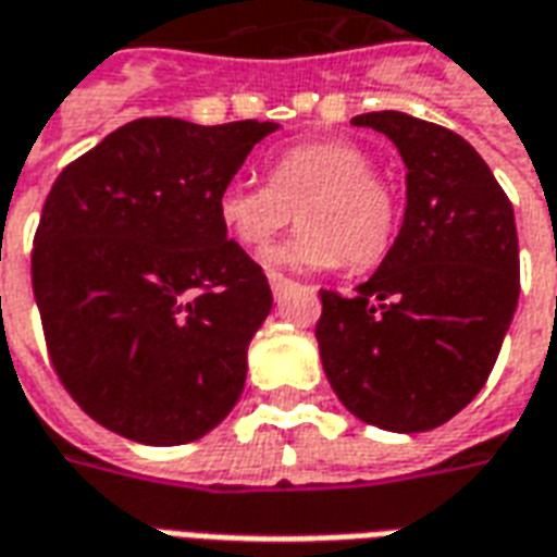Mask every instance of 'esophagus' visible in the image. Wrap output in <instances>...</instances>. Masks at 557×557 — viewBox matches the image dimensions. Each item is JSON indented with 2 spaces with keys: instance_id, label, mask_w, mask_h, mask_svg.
Returning a JSON list of instances; mask_svg holds the SVG:
<instances>
[{
  "instance_id": "1",
  "label": "esophagus",
  "mask_w": 557,
  "mask_h": 557,
  "mask_svg": "<svg viewBox=\"0 0 557 557\" xmlns=\"http://www.w3.org/2000/svg\"><path fill=\"white\" fill-rule=\"evenodd\" d=\"M270 287H273V296L278 299V296H282L284 290L290 287V278H284V275H278V273H270Z\"/></svg>"
}]
</instances>
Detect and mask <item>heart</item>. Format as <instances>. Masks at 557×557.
Instances as JSON below:
<instances>
[{
  "instance_id": "1",
  "label": "heart",
  "mask_w": 557,
  "mask_h": 557,
  "mask_svg": "<svg viewBox=\"0 0 557 557\" xmlns=\"http://www.w3.org/2000/svg\"><path fill=\"white\" fill-rule=\"evenodd\" d=\"M219 222L239 246L261 249L282 228H302L267 255L270 267L352 273L385 258L397 225L395 195L373 160L347 141H306L278 153L270 184L231 181L216 198Z\"/></svg>"
}]
</instances>
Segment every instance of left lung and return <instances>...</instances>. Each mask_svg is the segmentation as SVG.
Returning <instances> with one entry per match:
<instances>
[{
	"instance_id": "obj_1",
	"label": "left lung",
	"mask_w": 557,
	"mask_h": 557,
	"mask_svg": "<svg viewBox=\"0 0 557 557\" xmlns=\"http://www.w3.org/2000/svg\"><path fill=\"white\" fill-rule=\"evenodd\" d=\"M395 141L407 210L352 296L320 290V362L352 416L421 433L460 412L493 371L519 299L513 207L469 141L407 112L352 117Z\"/></svg>"
}]
</instances>
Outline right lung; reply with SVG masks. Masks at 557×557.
Instances as JSON below:
<instances>
[{"instance_id": "add662e5", "label": "right lung", "mask_w": 557, "mask_h": 557, "mask_svg": "<svg viewBox=\"0 0 557 557\" xmlns=\"http://www.w3.org/2000/svg\"><path fill=\"white\" fill-rule=\"evenodd\" d=\"M275 129L139 117L52 184L32 251L35 302L59 380L117 436L186 445L243 395L273 294L228 239L216 198Z\"/></svg>"}]
</instances>
